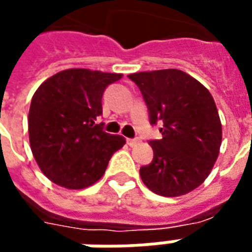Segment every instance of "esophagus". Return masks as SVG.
<instances>
[{
	"instance_id": "obj_1",
	"label": "esophagus",
	"mask_w": 252,
	"mask_h": 252,
	"mask_svg": "<svg viewBox=\"0 0 252 252\" xmlns=\"http://www.w3.org/2000/svg\"><path fill=\"white\" fill-rule=\"evenodd\" d=\"M140 143V139L139 137H135V139H126V144L131 145V147H135Z\"/></svg>"
}]
</instances>
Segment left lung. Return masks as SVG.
<instances>
[{"label":"left lung","instance_id":"8db88e82","mask_svg":"<svg viewBox=\"0 0 252 252\" xmlns=\"http://www.w3.org/2000/svg\"><path fill=\"white\" fill-rule=\"evenodd\" d=\"M139 87L150 124L161 123V139L150 140L154 160L140 168L143 183L161 196H180L206 180L219 155L221 124L211 93L179 69L128 76Z\"/></svg>","mask_w":252,"mask_h":252}]
</instances>
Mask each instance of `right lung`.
Listing matches in <instances>:
<instances>
[{
	"instance_id": "1",
	"label": "right lung",
	"mask_w": 252,
	"mask_h": 252,
	"mask_svg": "<svg viewBox=\"0 0 252 252\" xmlns=\"http://www.w3.org/2000/svg\"><path fill=\"white\" fill-rule=\"evenodd\" d=\"M121 74L68 69L42 83L29 109V141L46 178L69 189H81L101 178L112 155L126 144L104 131L101 98Z\"/></svg>"
}]
</instances>
